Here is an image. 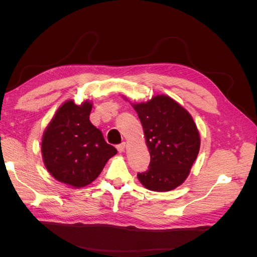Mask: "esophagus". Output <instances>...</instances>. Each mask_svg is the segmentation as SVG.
<instances>
[{"instance_id":"34e87169","label":"esophagus","mask_w":257,"mask_h":257,"mask_svg":"<svg viewBox=\"0 0 257 257\" xmlns=\"http://www.w3.org/2000/svg\"><path fill=\"white\" fill-rule=\"evenodd\" d=\"M125 147H126L125 143H122V144H120V145L116 146V149H118V151H119V152H123L124 150H125Z\"/></svg>"}]
</instances>
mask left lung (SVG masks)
I'll return each instance as SVG.
<instances>
[{
    "instance_id": "left-lung-1",
    "label": "left lung",
    "mask_w": 257,
    "mask_h": 257,
    "mask_svg": "<svg viewBox=\"0 0 257 257\" xmlns=\"http://www.w3.org/2000/svg\"><path fill=\"white\" fill-rule=\"evenodd\" d=\"M150 153L149 168L137 178L148 190L167 192L188 178L200 147L192 115L176 100L157 95L147 103L134 104Z\"/></svg>"
}]
</instances>
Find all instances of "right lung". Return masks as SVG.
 Here are the masks:
<instances>
[{"label": "right lung", "mask_w": 257, "mask_h": 257, "mask_svg": "<svg viewBox=\"0 0 257 257\" xmlns=\"http://www.w3.org/2000/svg\"><path fill=\"white\" fill-rule=\"evenodd\" d=\"M92 103L60 106L45 130L42 154L45 166L58 181L83 188L102 173L107 161L116 154L98 128L90 122Z\"/></svg>", "instance_id": "1"}]
</instances>
